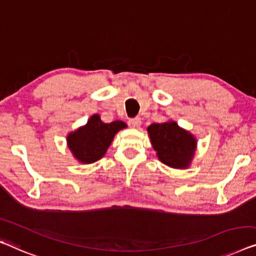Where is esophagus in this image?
I'll use <instances>...</instances> for the list:
<instances>
[{
    "mask_svg": "<svg viewBox=\"0 0 256 256\" xmlns=\"http://www.w3.org/2000/svg\"><path fill=\"white\" fill-rule=\"evenodd\" d=\"M128 124L132 128H140V124H142V121H140V118H135V119L129 120Z\"/></svg>",
    "mask_w": 256,
    "mask_h": 256,
    "instance_id": "1",
    "label": "esophagus"
}]
</instances>
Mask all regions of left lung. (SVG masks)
<instances>
[{"mask_svg":"<svg viewBox=\"0 0 256 256\" xmlns=\"http://www.w3.org/2000/svg\"><path fill=\"white\" fill-rule=\"evenodd\" d=\"M151 146L162 164L176 170H186L194 159L198 140L178 122L168 120L148 127Z\"/></svg>","mask_w":256,"mask_h":256,"instance_id":"1","label":"left lung"}]
</instances>
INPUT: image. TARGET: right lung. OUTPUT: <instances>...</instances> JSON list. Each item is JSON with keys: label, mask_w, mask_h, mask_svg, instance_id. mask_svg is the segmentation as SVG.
Listing matches in <instances>:
<instances>
[{"label": "right lung", "mask_w": 256, "mask_h": 256, "mask_svg": "<svg viewBox=\"0 0 256 256\" xmlns=\"http://www.w3.org/2000/svg\"><path fill=\"white\" fill-rule=\"evenodd\" d=\"M127 128L124 121L105 124L99 114H94L86 124L66 135V146L74 158L80 164H92L107 152L114 136Z\"/></svg>", "instance_id": "obj_1"}]
</instances>
